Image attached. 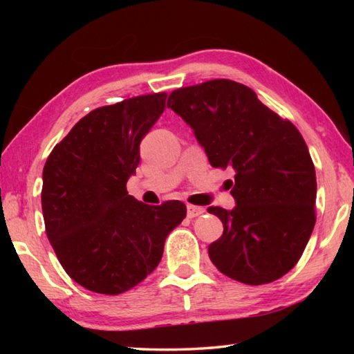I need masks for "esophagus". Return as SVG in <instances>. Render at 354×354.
Segmentation results:
<instances>
[{
    "label": "esophagus",
    "mask_w": 354,
    "mask_h": 354,
    "mask_svg": "<svg viewBox=\"0 0 354 354\" xmlns=\"http://www.w3.org/2000/svg\"><path fill=\"white\" fill-rule=\"evenodd\" d=\"M203 212H205V207H200V206H192V205H189V206H187V217H189V218H195V217H198V215H201Z\"/></svg>",
    "instance_id": "esophagus-1"
}]
</instances>
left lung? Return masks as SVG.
Listing matches in <instances>:
<instances>
[{"instance_id": "8db88e82", "label": "left lung", "mask_w": 354, "mask_h": 354, "mask_svg": "<svg viewBox=\"0 0 354 354\" xmlns=\"http://www.w3.org/2000/svg\"><path fill=\"white\" fill-rule=\"evenodd\" d=\"M169 103L194 129L211 165L236 171V207L207 209L223 223V234L209 245L212 263L250 286L284 277L315 225V169L299 131L231 80L176 88Z\"/></svg>"}]
</instances>
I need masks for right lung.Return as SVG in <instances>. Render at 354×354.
<instances>
[{
    "mask_svg": "<svg viewBox=\"0 0 354 354\" xmlns=\"http://www.w3.org/2000/svg\"><path fill=\"white\" fill-rule=\"evenodd\" d=\"M167 93L98 107L53 148L44 167L48 241L68 277L87 290L118 295L159 266L185 205L149 206L128 195L140 142L165 109Z\"/></svg>",
    "mask_w": 354,
    "mask_h": 354,
    "instance_id": "add662e5",
    "label": "right lung"
}]
</instances>
